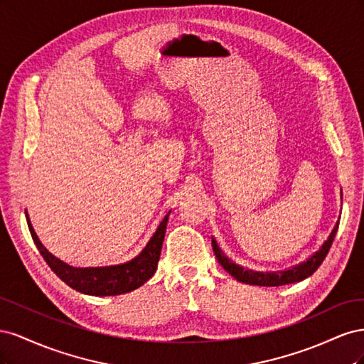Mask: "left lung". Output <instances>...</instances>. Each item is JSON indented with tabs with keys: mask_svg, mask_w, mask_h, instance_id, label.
<instances>
[{
	"mask_svg": "<svg viewBox=\"0 0 364 364\" xmlns=\"http://www.w3.org/2000/svg\"><path fill=\"white\" fill-rule=\"evenodd\" d=\"M337 229H338V222L334 225L331 234L328 235V238L325 240V243L322 245V247L318 249L317 252H314L310 258H308L304 262H301V264H297V266H294L291 269L281 270V272L262 273V272L246 270L243 267H240L238 264L230 261L225 255V253L220 250L214 237L211 240V245H213V250L215 253L217 261L220 262V266H222L229 274H232V277L237 281L243 282V284H250V285H262V287H281V285L299 282V281H302L308 277H311V274L317 270V267L323 262L329 247H331V245H333L334 237L337 234Z\"/></svg>",
	"mask_w": 364,
	"mask_h": 364,
	"instance_id": "8db88e82",
	"label": "left lung"
}]
</instances>
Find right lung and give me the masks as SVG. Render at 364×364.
<instances>
[{"label":"right lung","instance_id":"right-lung-1","mask_svg":"<svg viewBox=\"0 0 364 364\" xmlns=\"http://www.w3.org/2000/svg\"><path fill=\"white\" fill-rule=\"evenodd\" d=\"M168 215L170 213L164 217L161 225L156 229V232L153 234L147 246L142 249V252L134 259L111 267L77 269L68 266V264H65L56 257H53L51 253L42 246L39 238L36 237V232L31 228L28 215L26 213L31 238L35 241V245L39 249L43 259L47 261L50 269L56 273L65 284L70 285L71 289L91 296H117L129 293L141 287L142 284L147 282L153 277V273L156 272L158 261L161 257L162 241L165 237V228H167Z\"/></svg>","mask_w":364,"mask_h":364}]
</instances>
